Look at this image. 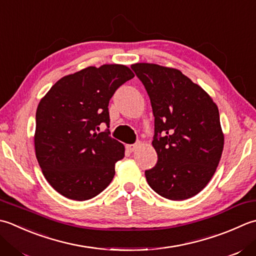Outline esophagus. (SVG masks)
I'll use <instances>...</instances> for the list:
<instances>
[{"label": "esophagus", "instance_id": "34e87169", "mask_svg": "<svg viewBox=\"0 0 256 256\" xmlns=\"http://www.w3.org/2000/svg\"><path fill=\"white\" fill-rule=\"evenodd\" d=\"M140 146V143H135V144H130V145H126V150L128 152H134L135 150H136Z\"/></svg>", "mask_w": 256, "mask_h": 256}]
</instances>
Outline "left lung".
<instances>
[{
  "label": "left lung",
  "mask_w": 256,
  "mask_h": 256,
  "mask_svg": "<svg viewBox=\"0 0 256 256\" xmlns=\"http://www.w3.org/2000/svg\"><path fill=\"white\" fill-rule=\"evenodd\" d=\"M131 68L146 90L154 115L158 162L145 171L146 181L165 198H192L206 186L221 160L224 135L216 104L176 68L150 63Z\"/></svg>",
  "instance_id": "left-lung-1"
}]
</instances>
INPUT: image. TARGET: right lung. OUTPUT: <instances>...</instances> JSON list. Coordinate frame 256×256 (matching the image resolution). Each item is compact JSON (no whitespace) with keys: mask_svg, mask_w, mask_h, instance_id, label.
<instances>
[{"mask_svg":"<svg viewBox=\"0 0 256 256\" xmlns=\"http://www.w3.org/2000/svg\"><path fill=\"white\" fill-rule=\"evenodd\" d=\"M133 72L121 64L88 66L66 75L50 88L36 110L35 155L44 178L63 196L86 201L114 178L124 145L98 133L110 125L108 102Z\"/></svg>","mask_w":256,"mask_h":256,"instance_id":"1","label":"right lung"}]
</instances>
